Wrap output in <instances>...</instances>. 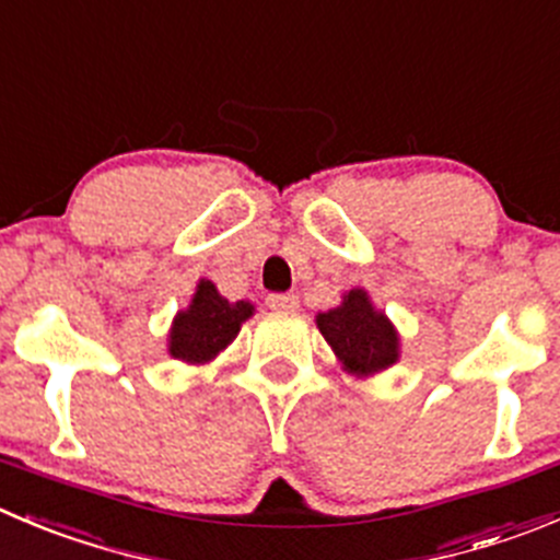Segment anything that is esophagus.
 Returning a JSON list of instances; mask_svg holds the SVG:
<instances>
[{
  "instance_id": "34e87169",
  "label": "esophagus",
  "mask_w": 560,
  "mask_h": 560,
  "mask_svg": "<svg viewBox=\"0 0 560 560\" xmlns=\"http://www.w3.org/2000/svg\"><path fill=\"white\" fill-rule=\"evenodd\" d=\"M266 305L271 311H296L300 307V300L294 294H269L266 296Z\"/></svg>"
}]
</instances>
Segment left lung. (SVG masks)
<instances>
[{
    "label": "left lung",
    "mask_w": 560,
    "mask_h": 560,
    "mask_svg": "<svg viewBox=\"0 0 560 560\" xmlns=\"http://www.w3.org/2000/svg\"><path fill=\"white\" fill-rule=\"evenodd\" d=\"M318 329L351 374H376L396 363L398 338L385 313L371 307L365 291H349L343 305L318 313Z\"/></svg>",
    "instance_id": "left-lung-1"
}]
</instances>
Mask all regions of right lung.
<instances>
[{"label": "right lung", "instance_id": "obj_1", "mask_svg": "<svg viewBox=\"0 0 560 560\" xmlns=\"http://www.w3.org/2000/svg\"><path fill=\"white\" fill-rule=\"evenodd\" d=\"M253 316L249 302H228L217 294L214 283L197 285L189 311L178 313L170 332V354L184 363H209L233 338L244 318Z\"/></svg>", "mask_w": 560, "mask_h": 560}]
</instances>
